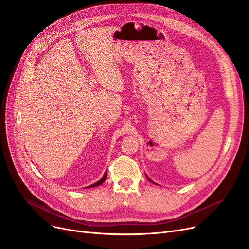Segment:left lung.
I'll return each mask as SVG.
<instances>
[{"label":"left lung","instance_id":"left-lung-1","mask_svg":"<svg viewBox=\"0 0 249 249\" xmlns=\"http://www.w3.org/2000/svg\"><path fill=\"white\" fill-rule=\"evenodd\" d=\"M146 176H147V175H146ZM147 178H148V179H149V180H150V181H151V182H153V183H154V184H156V183H155V182H154V181H152V180H151V179H150V178H149V177H148V176H147Z\"/></svg>","mask_w":249,"mask_h":249}]
</instances>
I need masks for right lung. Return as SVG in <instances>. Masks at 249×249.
Listing matches in <instances>:
<instances>
[{
  "label": "right lung",
  "instance_id": "right-lung-1",
  "mask_svg": "<svg viewBox=\"0 0 249 249\" xmlns=\"http://www.w3.org/2000/svg\"><path fill=\"white\" fill-rule=\"evenodd\" d=\"M106 176H107V171H105V173H104V175L102 176V178L100 179V180H98L97 182H95L94 184H91V185H89L88 188H91V187H95V186H98V185H100V184H102L104 181H105V178H106Z\"/></svg>",
  "mask_w": 249,
  "mask_h": 249
}]
</instances>
